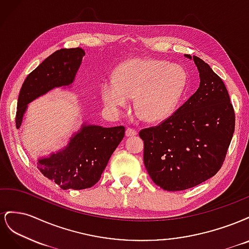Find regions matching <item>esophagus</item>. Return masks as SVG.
<instances>
[{"instance_id":"esophagus-1","label":"esophagus","mask_w":249,"mask_h":249,"mask_svg":"<svg viewBox=\"0 0 249 249\" xmlns=\"http://www.w3.org/2000/svg\"><path fill=\"white\" fill-rule=\"evenodd\" d=\"M138 134V132L134 129H131V127H127L126 131H125V136L126 137H132V136H136Z\"/></svg>"}]
</instances>
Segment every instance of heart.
I'll return each instance as SVG.
<instances>
[{
	"mask_svg": "<svg viewBox=\"0 0 249 249\" xmlns=\"http://www.w3.org/2000/svg\"><path fill=\"white\" fill-rule=\"evenodd\" d=\"M186 86L187 73L182 66L135 58L117 67L114 79H104L100 92L105 107L114 114L129 107L135 96V109L141 118L157 123L172 114Z\"/></svg>",
	"mask_w": 249,
	"mask_h": 249,
	"instance_id": "heart-1",
	"label": "heart"
}]
</instances>
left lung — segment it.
<instances>
[{
    "mask_svg": "<svg viewBox=\"0 0 249 249\" xmlns=\"http://www.w3.org/2000/svg\"><path fill=\"white\" fill-rule=\"evenodd\" d=\"M199 87L182 107L157 126L140 131L143 161L153 182L180 191L214 177L235 131V112L222 80L196 56Z\"/></svg>",
    "mask_w": 249,
    "mask_h": 249,
    "instance_id": "8db88e82",
    "label": "left lung"
}]
</instances>
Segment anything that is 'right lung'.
I'll return each mask as SVG.
<instances>
[{
    "mask_svg": "<svg viewBox=\"0 0 249 249\" xmlns=\"http://www.w3.org/2000/svg\"><path fill=\"white\" fill-rule=\"evenodd\" d=\"M85 56L81 48L61 49L53 53L26 78L17 111L19 129L28 104L59 87H71ZM124 136V126L105 127L83 123L67 144L49 156L40 157L37 168L62 189L81 190L99 182L110 157Z\"/></svg>",
    "mask_w": 249,
    "mask_h": 249,
    "instance_id": "right-lung-1",
    "label": "right lung"
}]
</instances>
